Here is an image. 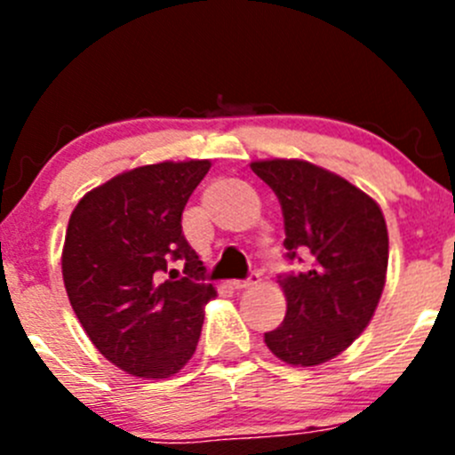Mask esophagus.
Here are the masks:
<instances>
[{
    "label": "esophagus",
    "mask_w": 455,
    "mask_h": 455,
    "mask_svg": "<svg viewBox=\"0 0 455 455\" xmlns=\"http://www.w3.org/2000/svg\"><path fill=\"white\" fill-rule=\"evenodd\" d=\"M259 273H251L249 279H235V282H233V288H253L259 283Z\"/></svg>",
    "instance_id": "obj_1"
}]
</instances>
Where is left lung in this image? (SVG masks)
I'll return each instance as SVG.
<instances>
[{"label": "left lung", "mask_w": 455, "mask_h": 455, "mask_svg": "<svg viewBox=\"0 0 455 455\" xmlns=\"http://www.w3.org/2000/svg\"><path fill=\"white\" fill-rule=\"evenodd\" d=\"M251 169L277 194L288 255H310L304 273L279 279L286 316L264 341L283 363L321 365L347 350L376 313L389 259L383 211L350 180L308 160H253Z\"/></svg>", "instance_id": "8db88e82"}]
</instances>
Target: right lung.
Returning <instances> with one entry per match:
<instances>
[{"instance_id": "obj_1", "label": "right lung", "mask_w": 455, "mask_h": 455, "mask_svg": "<svg viewBox=\"0 0 455 455\" xmlns=\"http://www.w3.org/2000/svg\"><path fill=\"white\" fill-rule=\"evenodd\" d=\"M209 169L206 158L127 169L87 191L68 222L61 273L72 310L96 350L139 379L189 363L218 295L198 279L204 268L180 224ZM172 259H186L187 278L166 270Z\"/></svg>"}]
</instances>
